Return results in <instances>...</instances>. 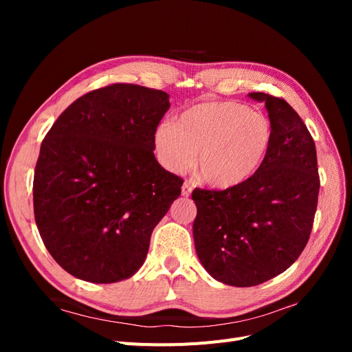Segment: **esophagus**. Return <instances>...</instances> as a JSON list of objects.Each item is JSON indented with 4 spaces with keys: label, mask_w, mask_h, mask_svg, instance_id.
I'll return each mask as SVG.
<instances>
[{
    "label": "esophagus",
    "mask_w": 352,
    "mask_h": 352,
    "mask_svg": "<svg viewBox=\"0 0 352 352\" xmlns=\"http://www.w3.org/2000/svg\"><path fill=\"white\" fill-rule=\"evenodd\" d=\"M192 189H194V186H192V185L188 184V182H185V184H184V186H182V195H184V197H189L190 194H192Z\"/></svg>",
    "instance_id": "obj_1"
}]
</instances>
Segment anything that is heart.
Segmentation results:
<instances>
[{"mask_svg": "<svg viewBox=\"0 0 352 352\" xmlns=\"http://www.w3.org/2000/svg\"><path fill=\"white\" fill-rule=\"evenodd\" d=\"M272 142L269 117L235 101L195 104L154 133L158 162L167 170L184 172L197 154L198 173L216 188L241 185L257 173Z\"/></svg>", "mask_w": 352, "mask_h": 352, "instance_id": "1", "label": "heart"}]
</instances>
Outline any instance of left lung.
<instances>
[{"label":"left lung","mask_w":352,"mask_h":352,"mask_svg":"<svg viewBox=\"0 0 352 352\" xmlns=\"http://www.w3.org/2000/svg\"><path fill=\"white\" fill-rule=\"evenodd\" d=\"M273 142L258 172L225 190L194 189V241L204 269L230 286H255L283 273L310 239L320 177L316 145L298 113L264 92Z\"/></svg>","instance_id":"8db88e82"}]
</instances>
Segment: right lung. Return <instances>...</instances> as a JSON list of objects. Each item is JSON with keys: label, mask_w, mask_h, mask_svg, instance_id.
<instances>
[{"label": "right lung", "mask_w": 352, "mask_h": 352, "mask_svg": "<svg viewBox=\"0 0 352 352\" xmlns=\"http://www.w3.org/2000/svg\"><path fill=\"white\" fill-rule=\"evenodd\" d=\"M168 94L113 83L78 98L44 141L34 176L42 242L63 269L92 283L129 279L184 179L154 155Z\"/></svg>", "instance_id": "right-lung-1"}]
</instances>
